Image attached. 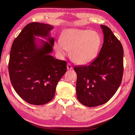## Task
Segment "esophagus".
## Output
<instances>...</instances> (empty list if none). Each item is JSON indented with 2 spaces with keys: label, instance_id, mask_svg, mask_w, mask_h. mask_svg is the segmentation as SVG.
<instances>
[{
  "label": "esophagus",
  "instance_id": "esophagus-1",
  "mask_svg": "<svg viewBox=\"0 0 135 135\" xmlns=\"http://www.w3.org/2000/svg\"><path fill=\"white\" fill-rule=\"evenodd\" d=\"M67 69H68V70H71V69H73V67H72L71 65L70 64L68 63V64H67Z\"/></svg>",
  "mask_w": 135,
  "mask_h": 135
}]
</instances>
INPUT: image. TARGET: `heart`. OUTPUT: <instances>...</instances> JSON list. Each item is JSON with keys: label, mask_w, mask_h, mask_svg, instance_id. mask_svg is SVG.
<instances>
[{"label": "heart", "mask_w": 135, "mask_h": 135, "mask_svg": "<svg viewBox=\"0 0 135 135\" xmlns=\"http://www.w3.org/2000/svg\"><path fill=\"white\" fill-rule=\"evenodd\" d=\"M102 43L99 33L89 30L68 29L62 35V40L55 43L56 52L61 57L70 50L71 59L78 64H87L98 55Z\"/></svg>", "instance_id": "1"}]
</instances>
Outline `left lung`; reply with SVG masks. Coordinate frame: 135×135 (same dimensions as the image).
I'll list each match as a JSON object with an SVG mask.
<instances>
[{"mask_svg":"<svg viewBox=\"0 0 135 135\" xmlns=\"http://www.w3.org/2000/svg\"><path fill=\"white\" fill-rule=\"evenodd\" d=\"M100 26L104 43L99 55L89 64L74 69L77 74V99L88 107L107 103L118 90L123 76V47L110 28Z\"/></svg>","mask_w":135,"mask_h":135,"instance_id":"left-lung-1","label":"left lung"}]
</instances>
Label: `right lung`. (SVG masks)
Wrapping results in <instances>:
<instances>
[{"mask_svg": "<svg viewBox=\"0 0 135 135\" xmlns=\"http://www.w3.org/2000/svg\"><path fill=\"white\" fill-rule=\"evenodd\" d=\"M54 28L43 23H28L11 47L8 65L11 84L18 96L32 105H44L52 100L57 83L66 72V61L50 55L55 40L50 33Z\"/></svg>", "mask_w": 135, "mask_h": 135, "instance_id": "obj_1", "label": "right lung"}]
</instances>
